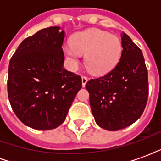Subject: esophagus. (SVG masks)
<instances>
[{"mask_svg":"<svg viewBox=\"0 0 161 161\" xmlns=\"http://www.w3.org/2000/svg\"><path fill=\"white\" fill-rule=\"evenodd\" d=\"M88 82V78L86 77H82V85H83V87L85 86V84H87Z\"/></svg>","mask_w":161,"mask_h":161,"instance_id":"1","label":"esophagus"}]
</instances>
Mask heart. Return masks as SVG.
Listing matches in <instances>:
<instances>
[{
	"instance_id": "1",
	"label": "heart",
	"mask_w": 161,
	"mask_h": 161,
	"mask_svg": "<svg viewBox=\"0 0 161 161\" xmlns=\"http://www.w3.org/2000/svg\"><path fill=\"white\" fill-rule=\"evenodd\" d=\"M63 50L72 67L79 64L80 54H84L88 70L97 76H103L110 72L118 64L122 45L117 36L97 28H91L75 33L70 44L64 46Z\"/></svg>"
}]
</instances>
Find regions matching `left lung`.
<instances>
[{
  "instance_id": "1",
  "label": "left lung",
  "mask_w": 161,
  "mask_h": 161,
  "mask_svg": "<svg viewBox=\"0 0 161 161\" xmlns=\"http://www.w3.org/2000/svg\"><path fill=\"white\" fill-rule=\"evenodd\" d=\"M119 63L104 77L86 84L97 124L108 131L127 128L138 120L148 97L147 70L142 50L125 33Z\"/></svg>"
}]
</instances>
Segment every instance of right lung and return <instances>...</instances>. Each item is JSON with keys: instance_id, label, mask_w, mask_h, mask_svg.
<instances>
[{"instance_id": "right-lung-1", "label": "right lung", "mask_w": 161, "mask_h": 161, "mask_svg": "<svg viewBox=\"0 0 161 161\" xmlns=\"http://www.w3.org/2000/svg\"><path fill=\"white\" fill-rule=\"evenodd\" d=\"M60 26L40 30L20 43L8 66V94L21 122L38 130L63 123L82 88L81 77L64 68Z\"/></svg>"}]
</instances>
